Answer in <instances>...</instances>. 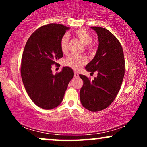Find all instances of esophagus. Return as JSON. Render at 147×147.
<instances>
[{"label": "esophagus", "mask_w": 147, "mask_h": 147, "mask_svg": "<svg viewBox=\"0 0 147 147\" xmlns=\"http://www.w3.org/2000/svg\"><path fill=\"white\" fill-rule=\"evenodd\" d=\"M74 76H75V77H79V74L77 73V72H75V73H74Z\"/></svg>", "instance_id": "obj_1"}]
</instances>
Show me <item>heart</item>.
Here are the masks:
<instances>
[{"mask_svg":"<svg viewBox=\"0 0 147 147\" xmlns=\"http://www.w3.org/2000/svg\"><path fill=\"white\" fill-rule=\"evenodd\" d=\"M74 35L86 45L88 51H92L94 49L92 44V36L87 30L84 29H78L74 31ZM69 36L68 34H65L60 39V48L61 51L65 52L68 50ZM87 62L86 57L84 55H70L65 59V64L74 70H78Z\"/></svg>","mask_w":147,"mask_h":147,"instance_id":"1","label":"heart"}]
</instances>
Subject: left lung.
I'll use <instances>...</instances> for the list:
<instances>
[{"label": "left lung", "mask_w": 147, "mask_h": 147, "mask_svg": "<svg viewBox=\"0 0 147 147\" xmlns=\"http://www.w3.org/2000/svg\"><path fill=\"white\" fill-rule=\"evenodd\" d=\"M97 34L99 46L95 57L86 66L88 72H97L90 82L86 76L79 75L84 84L80 90V100L85 109L92 111L105 109L119 92L125 72L124 52L115 36L105 28L91 27Z\"/></svg>", "instance_id": "8db88e82"}]
</instances>
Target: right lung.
Returning a JSON list of instances; mask_svg holds the SVG:
<instances>
[{
	"mask_svg": "<svg viewBox=\"0 0 147 147\" xmlns=\"http://www.w3.org/2000/svg\"><path fill=\"white\" fill-rule=\"evenodd\" d=\"M65 25L50 23L32 34L22 55L21 74L27 93L41 109H52L63 99L69 82L74 77L70 67L53 75L52 65L63 57L60 39L66 30Z\"/></svg>",
	"mask_w": 147,
	"mask_h": 147,
	"instance_id": "1",
	"label": "right lung"
}]
</instances>
